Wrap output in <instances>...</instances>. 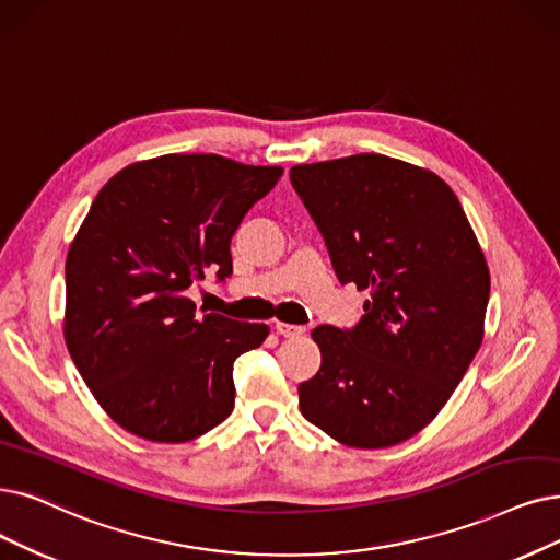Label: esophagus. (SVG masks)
<instances>
[{
	"label": "esophagus",
	"instance_id": "1",
	"mask_svg": "<svg viewBox=\"0 0 560 560\" xmlns=\"http://www.w3.org/2000/svg\"><path fill=\"white\" fill-rule=\"evenodd\" d=\"M276 330H278V335H282V338H301V335L305 332V326L278 322V324H276Z\"/></svg>",
	"mask_w": 560,
	"mask_h": 560
}]
</instances>
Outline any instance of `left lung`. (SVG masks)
<instances>
[{
  "label": "left lung",
  "mask_w": 560,
  "mask_h": 560,
  "mask_svg": "<svg viewBox=\"0 0 560 560\" xmlns=\"http://www.w3.org/2000/svg\"><path fill=\"white\" fill-rule=\"evenodd\" d=\"M289 178L335 276L370 292L353 328L312 330L322 368L299 386L301 413L351 448H388L441 411L480 349L485 255L434 172L358 153Z\"/></svg>",
  "instance_id": "left-lung-1"
}]
</instances>
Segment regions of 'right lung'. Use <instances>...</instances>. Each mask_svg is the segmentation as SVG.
<instances>
[{
  "mask_svg": "<svg viewBox=\"0 0 560 560\" xmlns=\"http://www.w3.org/2000/svg\"><path fill=\"white\" fill-rule=\"evenodd\" d=\"M282 167L215 153L128 165L96 195L66 257L63 338L84 384L130 434L184 443L234 409V361L264 324L195 315L188 289L232 276L230 243Z\"/></svg>",
  "mask_w": 560,
  "mask_h": 560,
  "instance_id": "1",
  "label": "right lung"
}]
</instances>
